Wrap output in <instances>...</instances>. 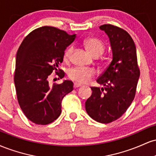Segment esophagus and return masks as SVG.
I'll list each match as a JSON object with an SVG mask.
<instances>
[{"instance_id":"obj_1","label":"esophagus","mask_w":156,"mask_h":156,"mask_svg":"<svg viewBox=\"0 0 156 156\" xmlns=\"http://www.w3.org/2000/svg\"><path fill=\"white\" fill-rule=\"evenodd\" d=\"M74 88H78V87H81V84L78 83H74V85H73Z\"/></svg>"}]
</instances>
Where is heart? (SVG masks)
I'll return each instance as SVG.
<instances>
[{"mask_svg":"<svg viewBox=\"0 0 156 156\" xmlns=\"http://www.w3.org/2000/svg\"><path fill=\"white\" fill-rule=\"evenodd\" d=\"M84 45L93 56L98 57L103 54L105 51V44L101 39L95 37H90L84 40ZM73 52V47H68L64 52L63 60L69 61ZM95 70L92 68L76 67L71 68L68 72V76L70 79L80 83H87L95 76Z\"/></svg>","mask_w":156,"mask_h":156,"instance_id":"b5f03b06","label":"heart"}]
</instances>
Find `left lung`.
<instances>
[{
    "mask_svg": "<svg viewBox=\"0 0 156 156\" xmlns=\"http://www.w3.org/2000/svg\"><path fill=\"white\" fill-rule=\"evenodd\" d=\"M100 28L110 39L113 60L97 79L104 87H91L92 94L86 101L85 108L94 120L106 124L122 117L131 104L140 70L135 43L129 34L111 24H104Z\"/></svg>",
    "mask_w": 156,
    "mask_h": 156,
    "instance_id": "8db88e82",
    "label": "left lung"
}]
</instances>
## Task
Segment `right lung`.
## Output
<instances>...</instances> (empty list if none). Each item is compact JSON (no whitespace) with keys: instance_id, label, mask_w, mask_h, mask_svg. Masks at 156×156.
I'll return each instance as SVG.
<instances>
[{"instance_id":"obj_1","label":"right lung","mask_w":156,"mask_h":156,"mask_svg":"<svg viewBox=\"0 0 156 156\" xmlns=\"http://www.w3.org/2000/svg\"><path fill=\"white\" fill-rule=\"evenodd\" d=\"M75 38L76 34L42 26L28 34L20 45L14 76L16 94L25 116L35 124L48 125L55 120L62 112V99L73 91L71 80L50 86L48 78L53 72L64 78L58 64Z\"/></svg>"}]
</instances>
